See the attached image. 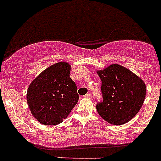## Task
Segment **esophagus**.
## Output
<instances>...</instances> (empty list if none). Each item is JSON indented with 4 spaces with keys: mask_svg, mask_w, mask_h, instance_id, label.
<instances>
[{
    "mask_svg": "<svg viewBox=\"0 0 161 161\" xmlns=\"http://www.w3.org/2000/svg\"><path fill=\"white\" fill-rule=\"evenodd\" d=\"M84 97H86V98H92V96H91V94L90 93H87L84 96Z\"/></svg>",
    "mask_w": 161,
    "mask_h": 161,
    "instance_id": "34e87169",
    "label": "esophagus"
}]
</instances>
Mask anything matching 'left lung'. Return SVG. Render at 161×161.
<instances>
[{
  "instance_id": "8db88e82",
  "label": "left lung",
  "mask_w": 161,
  "mask_h": 161,
  "mask_svg": "<svg viewBox=\"0 0 161 161\" xmlns=\"http://www.w3.org/2000/svg\"><path fill=\"white\" fill-rule=\"evenodd\" d=\"M103 99L97 103L101 118L112 125H123L134 118L142 108L146 97L143 81L119 64H111L98 71Z\"/></svg>"
}]
</instances>
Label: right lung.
<instances>
[{
	"label": "right lung",
	"mask_w": 161,
	"mask_h": 161,
	"mask_svg": "<svg viewBox=\"0 0 161 161\" xmlns=\"http://www.w3.org/2000/svg\"><path fill=\"white\" fill-rule=\"evenodd\" d=\"M71 66L58 62L40 73L27 91L31 113L41 124L62 122L78 103L77 86L70 78Z\"/></svg>",
	"instance_id": "add662e5"
}]
</instances>
